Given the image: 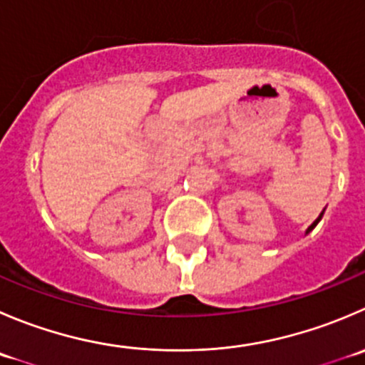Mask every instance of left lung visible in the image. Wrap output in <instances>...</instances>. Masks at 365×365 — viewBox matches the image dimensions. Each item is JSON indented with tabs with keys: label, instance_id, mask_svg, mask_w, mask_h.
Returning <instances> with one entry per match:
<instances>
[{
	"label": "left lung",
	"instance_id": "8db88e82",
	"mask_svg": "<svg viewBox=\"0 0 365 365\" xmlns=\"http://www.w3.org/2000/svg\"><path fill=\"white\" fill-rule=\"evenodd\" d=\"M323 214H324V210H323V212H321V215H319V217H317V219H316V221H314V222H312V225H310V226H309V228H307V232H305V233H310V232H312V230H314V228H316V226H317V222H319V221H321V217H323Z\"/></svg>",
	"mask_w": 365,
	"mask_h": 365
}]
</instances>
